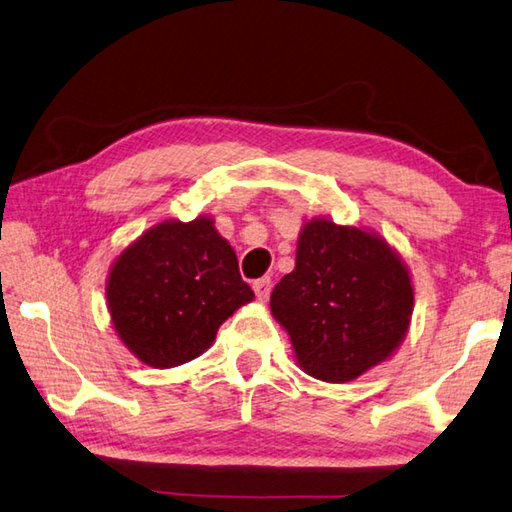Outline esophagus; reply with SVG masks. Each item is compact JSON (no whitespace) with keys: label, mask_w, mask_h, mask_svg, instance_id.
<instances>
[{"label":"esophagus","mask_w":512,"mask_h":512,"mask_svg":"<svg viewBox=\"0 0 512 512\" xmlns=\"http://www.w3.org/2000/svg\"><path fill=\"white\" fill-rule=\"evenodd\" d=\"M254 291H256V295H258V300H267L269 298V293H271V278H258V280H254Z\"/></svg>","instance_id":"obj_1"}]
</instances>
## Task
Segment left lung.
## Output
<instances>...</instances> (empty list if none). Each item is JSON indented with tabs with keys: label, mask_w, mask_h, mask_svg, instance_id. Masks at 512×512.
<instances>
[{
	"label": "left lung",
	"mask_w": 512,
	"mask_h": 512,
	"mask_svg": "<svg viewBox=\"0 0 512 512\" xmlns=\"http://www.w3.org/2000/svg\"><path fill=\"white\" fill-rule=\"evenodd\" d=\"M414 306L412 278L381 236L315 219L302 227L295 269L271 291V313L300 368L346 383L388 359Z\"/></svg>",
	"instance_id": "1"
}]
</instances>
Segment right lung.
Masks as SVG:
<instances>
[{"instance_id": "add662e5", "label": "right lung", "mask_w": 512, "mask_h": 512, "mask_svg": "<svg viewBox=\"0 0 512 512\" xmlns=\"http://www.w3.org/2000/svg\"><path fill=\"white\" fill-rule=\"evenodd\" d=\"M252 298L234 249L208 217L151 227L118 256L107 282L113 328L153 368L199 357Z\"/></svg>"}]
</instances>
